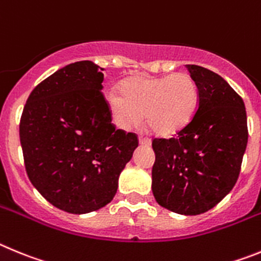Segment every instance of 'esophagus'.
I'll use <instances>...</instances> for the list:
<instances>
[{"label": "esophagus", "mask_w": 261, "mask_h": 261, "mask_svg": "<svg viewBox=\"0 0 261 261\" xmlns=\"http://www.w3.org/2000/svg\"><path fill=\"white\" fill-rule=\"evenodd\" d=\"M139 144L140 145H151V140L148 138H144V136H139Z\"/></svg>", "instance_id": "obj_1"}]
</instances>
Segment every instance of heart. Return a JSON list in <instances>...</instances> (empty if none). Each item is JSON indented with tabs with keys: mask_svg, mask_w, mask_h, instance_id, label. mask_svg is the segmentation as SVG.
I'll return each instance as SVG.
<instances>
[{
	"mask_svg": "<svg viewBox=\"0 0 261 261\" xmlns=\"http://www.w3.org/2000/svg\"><path fill=\"white\" fill-rule=\"evenodd\" d=\"M119 93H109L107 102L119 127L139 126L143 116L152 133L171 136L194 118L199 104L196 82L186 72L166 76H131L122 82Z\"/></svg>",
	"mask_w": 261,
	"mask_h": 261,
	"instance_id": "1",
	"label": "heart"
}]
</instances>
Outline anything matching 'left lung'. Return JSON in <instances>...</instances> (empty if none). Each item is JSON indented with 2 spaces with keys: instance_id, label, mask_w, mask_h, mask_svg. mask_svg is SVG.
<instances>
[{
  "instance_id": "obj_1",
  "label": "left lung",
  "mask_w": 261,
  "mask_h": 261,
  "mask_svg": "<svg viewBox=\"0 0 261 261\" xmlns=\"http://www.w3.org/2000/svg\"><path fill=\"white\" fill-rule=\"evenodd\" d=\"M186 67L198 86V109L175 138L152 142V192L166 210L195 216L212 210L231 191L248 130L245 102L229 83L198 65Z\"/></svg>"
}]
</instances>
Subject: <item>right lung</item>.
<instances>
[{"instance_id":"obj_1","label":"right lung","mask_w":261,"mask_h":261,"mask_svg":"<svg viewBox=\"0 0 261 261\" xmlns=\"http://www.w3.org/2000/svg\"><path fill=\"white\" fill-rule=\"evenodd\" d=\"M102 71L92 61L57 70L35 87L20 118L28 178L51 205L74 215L113 200L138 147L135 134L114 127Z\"/></svg>"}]
</instances>
